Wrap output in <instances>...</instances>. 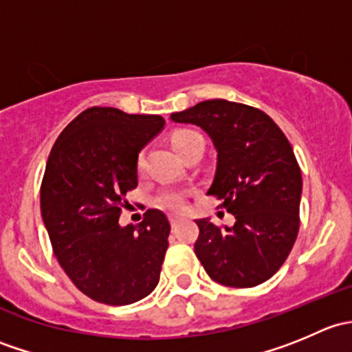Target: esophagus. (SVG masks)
<instances>
[{"instance_id":"34e87169","label":"esophagus","mask_w":352,"mask_h":352,"mask_svg":"<svg viewBox=\"0 0 352 352\" xmlns=\"http://www.w3.org/2000/svg\"><path fill=\"white\" fill-rule=\"evenodd\" d=\"M168 219H170V225L175 226V225H177V221H179V216H177V214H170V216H168Z\"/></svg>"}]
</instances>
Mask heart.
<instances>
[{
    "instance_id": "b5f03b06",
    "label": "heart",
    "mask_w": 352,
    "mask_h": 352,
    "mask_svg": "<svg viewBox=\"0 0 352 352\" xmlns=\"http://www.w3.org/2000/svg\"><path fill=\"white\" fill-rule=\"evenodd\" d=\"M172 141L173 146L177 148V151L182 156H186L190 150L199 146V144H204V138H202V134L196 129L177 131V133L173 134ZM144 166H146V158H144V153L141 151L136 160V170L141 173L144 170ZM186 202L187 192H184V190H166V192H163L162 196L158 197V204L165 209H172V211H182V209L186 208Z\"/></svg>"
}]
</instances>
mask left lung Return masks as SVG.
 <instances>
[{
	"label": "left lung",
	"mask_w": 352,
	"mask_h": 352,
	"mask_svg": "<svg viewBox=\"0 0 352 352\" xmlns=\"http://www.w3.org/2000/svg\"><path fill=\"white\" fill-rule=\"evenodd\" d=\"M196 124L218 151L209 196L235 216L233 226L197 219V258L212 281L254 287L279 271L300 230L301 170L289 141L262 110L236 102L204 100L172 113Z\"/></svg>",
	"instance_id": "8db88e82"
}]
</instances>
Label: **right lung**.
I'll return each instance as SVG.
<instances>
[{
	"mask_svg": "<svg viewBox=\"0 0 352 352\" xmlns=\"http://www.w3.org/2000/svg\"><path fill=\"white\" fill-rule=\"evenodd\" d=\"M162 116L90 107L52 146L41 186V212L63 271L98 303L131 305L160 281L170 223L148 209L140 225L120 226L127 190L136 189L141 148L163 129Z\"/></svg>",
	"mask_w": 352,
	"mask_h": 352,
	"instance_id": "1",
	"label": "right lung"
}]
</instances>
